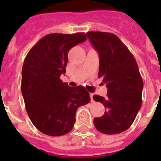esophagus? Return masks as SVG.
Masks as SVG:
<instances>
[{"label": "esophagus", "instance_id": "obj_1", "mask_svg": "<svg viewBox=\"0 0 161 161\" xmlns=\"http://www.w3.org/2000/svg\"><path fill=\"white\" fill-rule=\"evenodd\" d=\"M93 93H90V97H91V101L93 102Z\"/></svg>", "mask_w": 161, "mask_h": 161}]
</instances>
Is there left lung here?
<instances>
[{
	"instance_id": "obj_1",
	"label": "left lung",
	"mask_w": 161,
	"mask_h": 161,
	"mask_svg": "<svg viewBox=\"0 0 161 161\" xmlns=\"http://www.w3.org/2000/svg\"><path fill=\"white\" fill-rule=\"evenodd\" d=\"M87 36L98 52V78H103L108 89L106 98L93 97L106 108L104 114L95 118L93 124L101 133L119 134L131 126L142 104L144 83L138 64L127 47L114 34L88 31Z\"/></svg>"
}]
</instances>
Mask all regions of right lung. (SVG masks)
Wrapping results in <instances>:
<instances>
[{"label": "right lung", "instance_id": "1", "mask_svg": "<svg viewBox=\"0 0 161 161\" xmlns=\"http://www.w3.org/2000/svg\"><path fill=\"white\" fill-rule=\"evenodd\" d=\"M86 40L83 32L48 34L25 58L21 71L24 103L32 124L45 135L61 136L70 132L77 109L90 102L85 88H72L60 79L66 73L69 50Z\"/></svg>", "mask_w": 161, "mask_h": 161}]
</instances>
